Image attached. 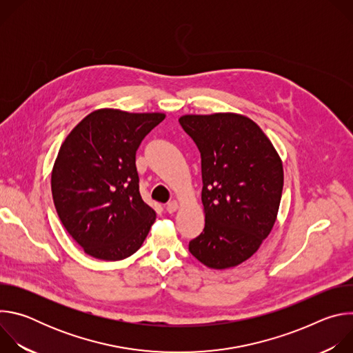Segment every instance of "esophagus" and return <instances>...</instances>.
Returning <instances> with one entry per match:
<instances>
[{"label":"esophagus","mask_w":353,"mask_h":353,"mask_svg":"<svg viewBox=\"0 0 353 353\" xmlns=\"http://www.w3.org/2000/svg\"><path fill=\"white\" fill-rule=\"evenodd\" d=\"M179 210V203L176 199H173V201H170V203H168L166 204V211L169 212V214H173V212H176Z\"/></svg>","instance_id":"esophagus-1"}]
</instances>
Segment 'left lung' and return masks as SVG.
Segmentation results:
<instances>
[{
  "mask_svg": "<svg viewBox=\"0 0 353 353\" xmlns=\"http://www.w3.org/2000/svg\"><path fill=\"white\" fill-rule=\"evenodd\" d=\"M201 154L205 228L190 241L204 265L226 270L248 260L276 221L283 188L282 161L251 119L236 113L179 119Z\"/></svg>",
  "mask_w": 353,
  "mask_h": 353,
  "instance_id": "1",
  "label": "left lung"
}]
</instances>
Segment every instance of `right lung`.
Returning <instances> with one entry per match:
<instances>
[{
  "label": "right lung",
  "mask_w": 353,
  "mask_h": 353,
  "mask_svg": "<svg viewBox=\"0 0 353 353\" xmlns=\"http://www.w3.org/2000/svg\"><path fill=\"white\" fill-rule=\"evenodd\" d=\"M165 117L99 109L63 142L52 173L53 201L64 228L86 254L119 261L142 245L157 214L139 194L135 154Z\"/></svg>",
  "instance_id": "1"
}]
</instances>
